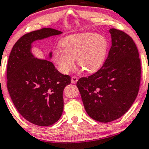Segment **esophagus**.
<instances>
[{"mask_svg": "<svg viewBox=\"0 0 149 149\" xmlns=\"http://www.w3.org/2000/svg\"><path fill=\"white\" fill-rule=\"evenodd\" d=\"M77 80H78L77 77H76L74 76V77H72L71 82L72 84H76L77 82Z\"/></svg>", "mask_w": 149, "mask_h": 149, "instance_id": "esophagus-1", "label": "esophagus"}]
</instances>
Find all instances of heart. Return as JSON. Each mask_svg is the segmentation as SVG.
<instances>
[{
  "instance_id": "1",
  "label": "heart",
  "mask_w": 149,
  "mask_h": 149,
  "mask_svg": "<svg viewBox=\"0 0 149 149\" xmlns=\"http://www.w3.org/2000/svg\"><path fill=\"white\" fill-rule=\"evenodd\" d=\"M61 45L63 49L56 48L53 58L63 74L74 68L75 58L78 65L87 72H96L104 64L108 51L106 36L93 32L70 35L61 40Z\"/></svg>"
}]
</instances>
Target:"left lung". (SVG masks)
I'll return each mask as SVG.
<instances>
[{
	"label": "left lung",
	"instance_id": "1",
	"mask_svg": "<svg viewBox=\"0 0 149 149\" xmlns=\"http://www.w3.org/2000/svg\"><path fill=\"white\" fill-rule=\"evenodd\" d=\"M109 32L112 46L103 65L77 83L86 112L101 123L118 119L130 109L141 79L139 55L132 38L118 29Z\"/></svg>",
	"mask_w": 149,
	"mask_h": 149
}]
</instances>
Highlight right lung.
Returning <instances> with one entry per match:
<instances>
[{
  "label": "right lung",
  "instance_id": "obj_1",
  "mask_svg": "<svg viewBox=\"0 0 149 149\" xmlns=\"http://www.w3.org/2000/svg\"><path fill=\"white\" fill-rule=\"evenodd\" d=\"M43 28L24 34L13 47L7 68V87L11 99L24 119L38 126H49L61 118L63 90L70 77L61 74L51 61L36 58L32 43L62 34ZM52 58V52L48 56Z\"/></svg>",
  "mask_w": 149,
  "mask_h": 149
}]
</instances>
